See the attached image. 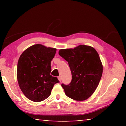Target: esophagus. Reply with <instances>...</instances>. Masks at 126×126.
<instances>
[{"mask_svg": "<svg viewBox=\"0 0 126 126\" xmlns=\"http://www.w3.org/2000/svg\"><path fill=\"white\" fill-rule=\"evenodd\" d=\"M58 79H59V80L60 81V82H61V80H62V78H61V76H59V77H58Z\"/></svg>", "mask_w": 126, "mask_h": 126, "instance_id": "esophagus-1", "label": "esophagus"}]
</instances>
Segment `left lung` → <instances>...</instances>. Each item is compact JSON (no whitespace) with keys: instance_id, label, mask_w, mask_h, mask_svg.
Listing matches in <instances>:
<instances>
[{"instance_id":"left-lung-1","label":"left lung","mask_w":126,"mask_h":126,"mask_svg":"<svg viewBox=\"0 0 126 126\" xmlns=\"http://www.w3.org/2000/svg\"><path fill=\"white\" fill-rule=\"evenodd\" d=\"M59 54L68 62L72 73L71 82L61 84L66 95L79 101L88 99L98 86L103 72L98 53L92 47L80 45L61 49Z\"/></svg>"}]
</instances>
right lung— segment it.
Returning <instances> with one entry per match:
<instances>
[{
	"label": "right lung",
	"instance_id": "right-lung-1",
	"mask_svg": "<svg viewBox=\"0 0 126 126\" xmlns=\"http://www.w3.org/2000/svg\"><path fill=\"white\" fill-rule=\"evenodd\" d=\"M55 48L35 44L25 50L17 65V79L20 88L29 99L40 102L47 98L58 78L50 75V62Z\"/></svg>",
	"mask_w": 126,
	"mask_h": 126
}]
</instances>
